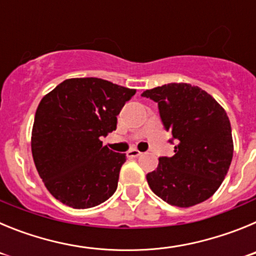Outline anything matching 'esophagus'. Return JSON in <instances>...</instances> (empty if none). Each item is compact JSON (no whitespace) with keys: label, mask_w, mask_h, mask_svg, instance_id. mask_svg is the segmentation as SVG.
I'll return each mask as SVG.
<instances>
[{"label":"esophagus","mask_w":256,"mask_h":256,"mask_svg":"<svg viewBox=\"0 0 256 256\" xmlns=\"http://www.w3.org/2000/svg\"><path fill=\"white\" fill-rule=\"evenodd\" d=\"M126 155L130 156V158H138V156L142 155L141 151H138L137 148H132V150L128 151V154Z\"/></svg>","instance_id":"obj_1"}]
</instances>
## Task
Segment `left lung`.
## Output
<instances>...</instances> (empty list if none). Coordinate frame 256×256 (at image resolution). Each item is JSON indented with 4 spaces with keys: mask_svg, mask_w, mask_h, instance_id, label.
I'll use <instances>...</instances> for the list:
<instances>
[{
    "mask_svg": "<svg viewBox=\"0 0 256 256\" xmlns=\"http://www.w3.org/2000/svg\"><path fill=\"white\" fill-rule=\"evenodd\" d=\"M144 97L158 102L164 128L172 133V158L162 156L148 173L155 195L180 208L208 200L219 188L234 156L227 112L208 92L187 83L146 90Z\"/></svg>",
    "mask_w": 256,
    "mask_h": 256,
    "instance_id": "left-lung-1",
    "label": "left lung"
}]
</instances>
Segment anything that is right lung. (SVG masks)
Here are the masks:
<instances>
[{
	"label": "right lung",
	"instance_id": "right-lung-1",
	"mask_svg": "<svg viewBox=\"0 0 256 256\" xmlns=\"http://www.w3.org/2000/svg\"><path fill=\"white\" fill-rule=\"evenodd\" d=\"M136 90L100 78H72L40 100L32 130L40 177L56 200L74 209L100 205L116 191L126 154L102 146Z\"/></svg>",
	"mask_w": 256,
	"mask_h": 256
}]
</instances>
